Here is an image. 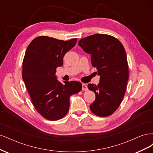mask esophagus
Returning <instances> with one entry per match:
<instances>
[{
  "mask_svg": "<svg viewBox=\"0 0 153 153\" xmlns=\"http://www.w3.org/2000/svg\"><path fill=\"white\" fill-rule=\"evenodd\" d=\"M88 89L87 86L85 84H82V90L83 91H87Z\"/></svg>",
  "mask_w": 153,
  "mask_h": 153,
  "instance_id": "34e87169",
  "label": "esophagus"
}]
</instances>
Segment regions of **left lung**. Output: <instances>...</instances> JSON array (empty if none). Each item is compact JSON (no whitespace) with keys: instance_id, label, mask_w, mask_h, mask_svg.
I'll return each instance as SVG.
<instances>
[{"instance_id":"left-lung-1","label":"left lung","mask_w":153,"mask_h":153,"mask_svg":"<svg viewBox=\"0 0 153 153\" xmlns=\"http://www.w3.org/2000/svg\"><path fill=\"white\" fill-rule=\"evenodd\" d=\"M78 45L91 55L92 66L100 76L98 85H88L96 94L90 105L91 112L100 117L109 116L119 106L126 90L129 71L126 51L117 38L107 34L86 37Z\"/></svg>"}]
</instances>
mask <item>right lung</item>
I'll use <instances>...</instances> for the list:
<instances>
[{
    "instance_id": "obj_1",
    "label": "right lung",
    "mask_w": 153,
    "mask_h": 153,
    "mask_svg": "<svg viewBox=\"0 0 153 153\" xmlns=\"http://www.w3.org/2000/svg\"><path fill=\"white\" fill-rule=\"evenodd\" d=\"M77 39L62 41L39 36L27 47L23 61L22 78L32 104L43 117L56 121L67 114L69 97L79 92V82L58 81L57 67L63 65V57L75 47Z\"/></svg>"
}]
</instances>
